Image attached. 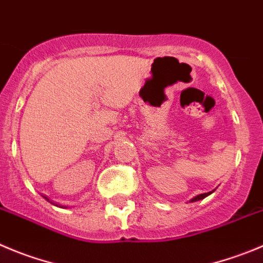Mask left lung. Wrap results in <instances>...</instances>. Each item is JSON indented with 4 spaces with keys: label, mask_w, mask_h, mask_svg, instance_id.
<instances>
[{
    "label": "left lung",
    "mask_w": 263,
    "mask_h": 263,
    "mask_svg": "<svg viewBox=\"0 0 263 263\" xmlns=\"http://www.w3.org/2000/svg\"><path fill=\"white\" fill-rule=\"evenodd\" d=\"M213 192H214V190H213V191H211V192H205V194H200V195H197V196L192 197V199L190 200V202L197 201V200H202V199H204V197H206V196H209V195H211V194H213Z\"/></svg>",
    "instance_id": "obj_1"
}]
</instances>
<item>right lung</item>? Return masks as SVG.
Wrapping results in <instances>:
<instances>
[{"instance_id": "right-lung-1", "label": "right lung", "mask_w": 263, "mask_h": 263, "mask_svg": "<svg viewBox=\"0 0 263 263\" xmlns=\"http://www.w3.org/2000/svg\"><path fill=\"white\" fill-rule=\"evenodd\" d=\"M42 196H44V197H45V199H46V200H47V201H50V200H49V197H47V196H45V195H42ZM50 202H51V204H54V205H57V206H61V205H58V204H55V202H52V201H50Z\"/></svg>"}]
</instances>
